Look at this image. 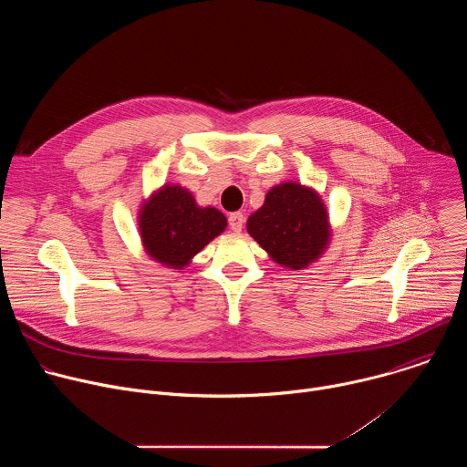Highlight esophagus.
<instances>
[{
  "instance_id": "1",
  "label": "esophagus",
  "mask_w": 467,
  "mask_h": 467,
  "mask_svg": "<svg viewBox=\"0 0 467 467\" xmlns=\"http://www.w3.org/2000/svg\"><path fill=\"white\" fill-rule=\"evenodd\" d=\"M229 227L233 233H242L244 229V214L242 213H233L229 216Z\"/></svg>"
}]
</instances>
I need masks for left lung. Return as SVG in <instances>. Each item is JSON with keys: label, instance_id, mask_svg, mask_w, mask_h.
<instances>
[{"label": "left lung", "instance_id": "left-lung-1", "mask_svg": "<svg viewBox=\"0 0 467 467\" xmlns=\"http://www.w3.org/2000/svg\"><path fill=\"white\" fill-rule=\"evenodd\" d=\"M247 233L274 262L290 270L308 268L330 244L321 195L296 181L268 190L264 205L247 218Z\"/></svg>", "mask_w": 467, "mask_h": 467}]
</instances>
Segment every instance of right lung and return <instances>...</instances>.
<instances>
[{
  "label": "right lung",
  "mask_w": 467,
  "mask_h": 467,
  "mask_svg": "<svg viewBox=\"0 0 467 467\" xmlns=\"http://www.w3.org/2000/svg\"><path fill=\"white\" fill-rule=\"evenodd\" d=\"M225 227L227 218L218 209L199 207L192 192L179 184L155 190L139 213L146 253L173 270H182Z\"/></svg>",
  "instance_id": "right-lung-1"
}]
</instances>
